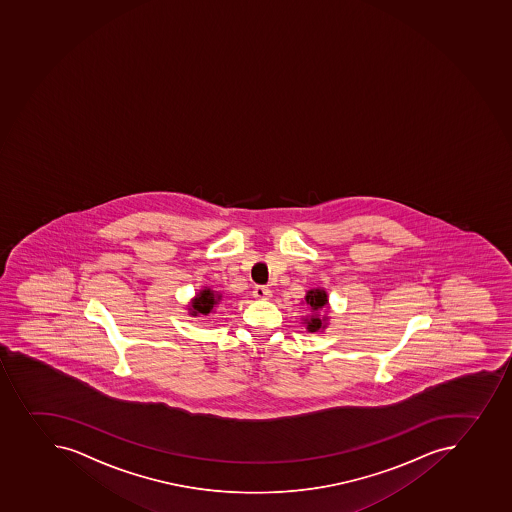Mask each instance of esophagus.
Here are the masks:
<instances>
[{
  "label": "esophagus",
  "mask_w": 512,
  "mask_h": 512,
  "mask_svg": "<svg viewBox=\"0 0 512 512\" xmlns=\"http://www.w3.org/2000/svg\"><path fill=\"white\" fill-rule=\"evenodd\" d=\"M254 297L258 298V300H270L272 298V290L268 287H263V285H257L254 288Z\"/></svg>",
  "instance_id": "obj_1"
}]
</instances>
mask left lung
I'll list each match as a JSON object with an SVG mask.
<instances>
[{
  "mask_svg": "<svg viewBox=\"0 0 512 512\" xmlns=\"http://www.w3.org/2000/svg\"><path fill=\"white\" fill-rule=\"evenodd\" d=\"M305 305L308 310L312 312V315L302 318V322L305 323L308 333H317L327 328L328 313L325 316H320L319 312L322 309H327L330 312V303H328V293L325 288H310L307 295H305Z\"/></svg>",
  "mask_w": 512,
  "mask_h": 512,
  "instance_id": "obj_1",
  "label": "left lung"
}]
</instances>
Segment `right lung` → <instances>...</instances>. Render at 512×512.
<instances>
[{
	"mask_svg": "<svg viewBox=\"0 0 512 512\" xmlns=\"http://www.w3.org/2000/svg\"><path fill=\"white\" fill-rule=\"evenodd\" d=\"M222 298H224V295L214 290V288H200L199 292L195 293V297L187 305L190 317H209L210 313H214L215 308L219 307Z\"/></svg>",
	"mask_w": 512,
	"mask_h": 512,
	"instance_id": "obj_1",
	"label": "right lung"
}]
</instances>
